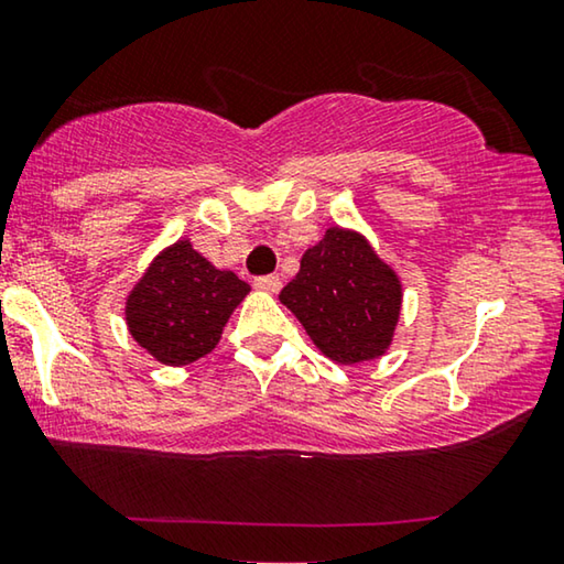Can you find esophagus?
<instances>
[{
    "label": "esophagus",
    "mask_w": 564,
    "mask_h": 564,
    "mask_svg": "<svg viewBox=\"0 0 564 564\" xmlns=\"http://www.w3.org/2000/svg\"><path fill=\"white\" fill-rule=\"evenodd\" d=\"M253 285L258 291L279 293L281 291V279H279V275H260V279L253 281Z\"/></svg>",
    "instance_id": "1"
}]
</instances>
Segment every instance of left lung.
<instances>
[{
  "label": "left lung",
  "instance_id": "1",
  "mask_svg": "<svg viewBox=\"0 0 564 564\" xmlns=\"http://www.w3.org/2000/svg\"><path fill=\"white\" fill-rule=\"evenodd\" d=\"M279 299L326 357L357 365L388 351L402 285L362 235L329 228L306 250L296 279Z\"/></svg>",
  "mask_w": 564,
  "mask_h": 564
}]
</instances>
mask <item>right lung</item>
Wrapping results in <instances>:
<instances>
[{"label":"right lung","instance_id":"right-lung-1","mask_svg":"<svg viewBox=\"0 0 564 564\" xmlns=\"http://www.w3.org/2000/svg\"><path fill=\"white\" fill-rule=\"evenodd\" d=\"M250 285L217 271L189 240L162 250L126 299V324L139 347L162 365L182 367L209 355Z\"/></svg>","mask_w":564,"mask_h":564}]
</instances>
